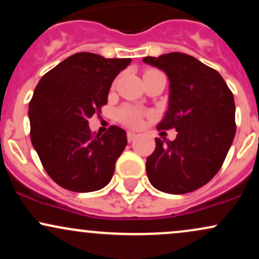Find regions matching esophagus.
<instances>
[{
	"label": "esophagus",
	"instance_id": "1",
	"mask_svg": "<svg viewBox=\"0 0 259 259\" xmlns=\"http://www.w3.org/2000/svg\"><path fill=\"white\" fill-rule=\"evenodd\" d=\"M136 138H138V134H135V133H132V132H129V133H127V141H129V142L134 141V140H135Z\"/></svg>",
	"mask_w": 259,
	"mask_h": 259
}]
</instances>
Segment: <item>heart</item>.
<instances>
[{
	"label": "heart",
	"instance_id": "heart-1",
	"mask_svg": "<svg viewBox=\"0 0 259 259\" xmlns=\"http://www.w3.org/2000/svg\"><path fill=\"white\" fill-rule=\"evenodd\" d=\"M117 118L125 125L136 127L141 124L142 112L133 106H123L117 111Z\"/></svg>",
	"mask_w": 259,
	"mask_h": 259
}]
</instances>
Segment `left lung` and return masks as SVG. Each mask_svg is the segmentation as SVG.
<instances>
[{"mask_svg": "<svg viewBox=\"0 0 259 259\" xmlns=\"http://www.w3.org/2000/svg\"><path fill=\"white\" fill-rule=\"evenodd\" d=\"M169 79L168 111L157 129H174V141L156 139L146 160L150 183L159 191H195L222 168L236 133L233 92L222 75L192 56L170 52L145 57Z\"/></svg>", "mask_w": 259, "mask_h": 259, "instance_id": "left-lung-1", "label": "left lung"}]
</instances>
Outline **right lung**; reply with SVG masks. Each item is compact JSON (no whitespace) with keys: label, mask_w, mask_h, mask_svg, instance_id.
I'll use <instances>...</instances> for the list:
<instances>
[{"label":"right lung","mask_w":259,"mask_h":259,"mask_svg":"<svg viewBox=\"0 0 259 259\" xmlns=\"http://www.w3.org/2000/svg\"><path fill=\"white\" fill-rule=\"evenodd\" d=\"M130 62L79 52L45 74L35 88L28 112L31 144L59 186L91 192L111 181L126 133L114 125L94 136L89 118L101 112L113 80Z\"/></svg>","instance_id":"right-lung-1"}]
</instances>
